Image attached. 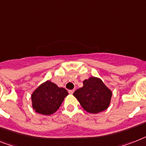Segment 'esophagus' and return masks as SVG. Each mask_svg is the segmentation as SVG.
I'll list each match as a JSON object with an SVG mask.
<instances>
[{
	"instance_id": "esophagus-1",
	"label": "esophagus",
	"mask_w": 146,
	"mask_h": 146,
	"mask_svg": "<svg viewBox=\"0 0 146 146\" xmlns=\"http://www.w3.org/2000/svg\"><path fill=\"white\" fill-rule=\"evenodd\" d=\"M74 90H68V93L71 94V95H72V94H73V92H74Z\"/></svg>"
}]
</instances>
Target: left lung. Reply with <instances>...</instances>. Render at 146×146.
I'll return each mask as SVG.
<instances>
[{"mask_svg":"<svg viewBox=\"0 0 146 146\" xmlns=\"http://www.w3.org/2000/svg\"><path fill=\"white\" fill-rule=\"evenodd\" d=\"M73 95L86 111L90 113H98L108 108L112 92L102 80L92 77L84 80L83 87L76 90Z\"/></svg>","mask_w":146,"mask_h":146,"instance_id":"obj_1","label":"left lung"}]
</instances>
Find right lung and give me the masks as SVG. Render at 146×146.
Returning a JSON list of instances; mask_svg holds the SVG:
<instances>
[{
  "instance_id": "obj_1",
  "label": "right lung",
  "mask_w": 146,
  "mask_h": 146,
  "mask_svg": "<svg viewBox=\"0 0 146 146\" xmlns=\"http://www.w3.org/2000/svg\"><path fill=\"white\" fill-rule=\"evenodd\" d=\"M64 88H60L52 82H44L33 92V108L38 113L50 115L59 109L64 98L68 96Z\"/></svg>"
}]
</instances>
